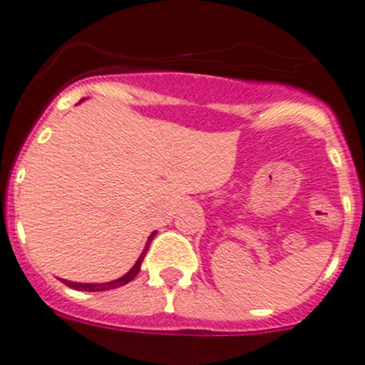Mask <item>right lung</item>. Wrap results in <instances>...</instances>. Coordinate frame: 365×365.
Returning a JSON list of instances; mask_svg holds the SVG:
<instances>
[{
	"label": "right lung",
	"mask_w": 365,
	"mask_h": 365,
	"mask_svg": "<svg viewBox=\"0 0 365 365\" xmlns=\"http://www.w3.org/2000/svg\"><path fill=\"white\" fill-rule=\"evenodd\" d=\"M154 236H156V232H153V234H150V236H149V240H147L145 248H143L142 255H140L138 261L135 262V266H133V268L129 269V272L125 273L124 277H120V279L113 280V282H106V284H79V282H71V280H61V282H63L65 286L72 287V289H78V291H108V289H115V287L125 286V284L131 282V280L135 279L136 275H138L140 266H142L143 257H145L147 250H149V245H150V241H153Z\"/></svg>",
	"instance_id": "obj_1"
}]
</instances>
